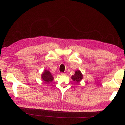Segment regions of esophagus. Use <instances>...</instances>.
I'll return each instance as SVG.
<instances>
[{"label":"esophagus","instance_id":"esophagus-1","mask_svg":"<svg viewBox=\"0 0 125 125\" xmlns=\"http://www.w3.org/2000/svg\"><path fill=\"white\" fill-rule=\"evenodd\" d=\"M61 74L62 75H66V74H65V73H61Z\"/></svg>","mask_w":125,"mask_h":125}]
</instances>
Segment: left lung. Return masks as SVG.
<instances>
[{
  "label": "left lung",
  "instance_id": "obj_1",
  "mask_svg": "<svg viewBox=\"0 0 125 125\" xmlns=\"http://www.w3.org/2000/svg\"><path fill=\"white\" fill-rule=\"evenodd\" d=\"M71 78L73 81L76 83H79L83 78V74L80 70H77L75 72V74L72 75Z\"/></svg>",
  "mask_w": 125,
  "mask_h": 125
}]
</instances>
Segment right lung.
Returning <instances> with one entry per match:
<instances>
[{"label":"right lung","instance_id":"1","mask_svg":"<svg viewBox=\"0 0 125 125\" xmlns=\"http://www.w3.org/2000/svg\"><path fill=\"white\" fill-rule=\"evenodd\" d=\"M42 78L45 83H49L53 80V77L52 76L51 73L48 70H45L44 73L42 75Z\"/></svg>","mask_w":125,"mask_h":125}]
</instances>
